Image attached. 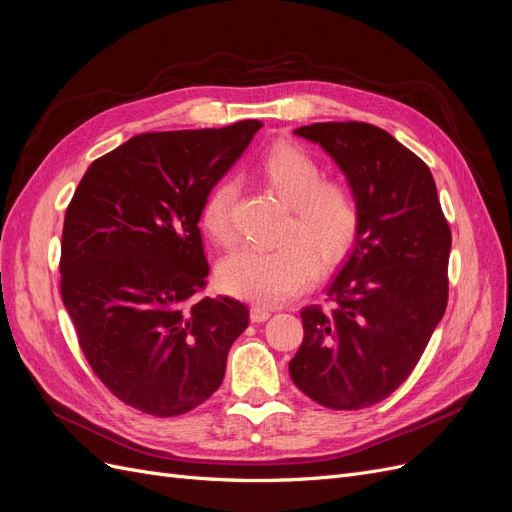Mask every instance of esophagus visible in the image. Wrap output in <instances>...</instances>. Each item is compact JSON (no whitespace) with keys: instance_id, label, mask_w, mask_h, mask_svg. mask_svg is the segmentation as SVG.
Returning <instances> with one entry per match:
<instances>
[{"instance_id":"obj_1","label":"esophagus","mask_w":512,"mask_h":512,"mask_svg":"<svg viewBox=\"0 0 512 512\" xmlns=\"http://www.w3.org/2000/svg\"><path fill=\"white\" fill-rule=\"evenodd\" d=\"M271 312H273V309L267 307V305H252L250 318H252V322H265V320L271 318Z\"/></svg>"}]
</instances>
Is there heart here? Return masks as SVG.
<instances>
[{
    "instance_id": "obj_1",
    "label": "heart",
    "mask_w": 512,
    "mask_h": 512,
    "mask_svg": "<svg viewBox=\"0 0 512 512\" xmlns=\"http://www.w3.org/2000/svg\"><path fill=\"white\" fill-rule=\"evenodd\" d=\"M262 177L290 207L282 245L273 250L243 245L222 258L220 286L235 297L256 303H282L312 284L324 265L342 258L354 241L359 213L346 185L322 181L320 166L294 145H275L260 162ZM237 181L224 177L200 207V226L215 243L235 237L232 205Z\"/></svg>"
}]
</instances>
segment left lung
<instances>
[{
	"label": "left lung",
	"instance_id": "1",
	"mask_svg": "<svg viewBox=\"0 0 512 512\" xmlns=\"http://www.w3.org/2000/svg\"><path fill=\"white\" fill-rule=\"evenodd\" d=\"M294 134L342 170L359 213L352 252L327 294L301 312L288 365L316 404L361 410L389 397L429 344L448 301V228L429 166L371 123H312Z\"/></svg>",
	"mask_w": 512,
	"mask_h": 512
}]
</instances>
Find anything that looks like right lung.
Segmentation results:
<instances>
[{"label":"right lung","mask_w":512,"mask_h":512,"mask_svg":"<svg viewBox=\"0 0 512 512\" xmlns=\"http://www.w3.org/2000/svg\"><path fill=\"white\" fill-rule=\"evenodd\" d=\"M262 128L149 132L87 168L61 235V299L91 369L123 404L190 412L220 389L250 309L203 297L200 207Z\"/></svg>","instance_id":"1"}]
</instances>
